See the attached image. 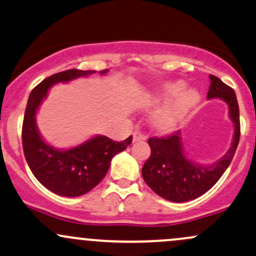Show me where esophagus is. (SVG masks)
I'll return each instance as SVG.
<instances>
[{"label": "esophagus", "mask_w": 256, "mask_h": 256, "mask_svg": "<svg viewBox=\"0 0 256 256\" xmlns=\"http://www.w3.org/2000/svg\"><path fill=\"white\" fill-rule=\"evenodd\" d=\"M147 136L144 134L140 132V131H134V142H138V141H146Z\"/></svg>", "instance_id": "obj_1"}]
</instances>
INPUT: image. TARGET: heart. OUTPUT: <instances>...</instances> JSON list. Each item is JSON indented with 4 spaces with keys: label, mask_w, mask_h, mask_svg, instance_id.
Returning a JSON list of instances; mask_svg holds the SVG:
<instances>
[{
    "label": "heart",
    "mask_w": 256,
    "mask_h": 256,
    "mask_svg": "<svg viewBox=\"0 0 256 256\" xmlns=\"http://www.w3.org/2000/svg\"><path fill=\"white\" fill-rule=\"evenodd\" d=\"M180 86L181 84H166L165 86L156 90L148 100V106L156 104V103L166 100L168 97L172 96ZM198 100L199 96L194 90H182L166 106L160 108L153 115V125L159 130H170L193 106L196 104Z\"/></svg>",
    "instance_id": "1"
}]
</instances>
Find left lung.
Returning a JSON list of instances; mask_svg holds the SVG:
<instances>
[{
	"mask_svg": "<svg viewBox=\"0 0 256 256\" xmlns=\"http://www.w3.org/2000/svg\"><path fill=\"white\" fill-rule=\"evenodd\" d=\"M208 100L220 98L228 106V115L234 126L231 148L222 158L209 165H200L184 156L181 131L166 137H150V156L142 168L146 184L156 194L175 203L193 200L208 192L224 175L238 147L240 137V108L234 91L218 78L210 75Z\"/></svg>",
	"mask_w": 256,
	"mask_h": 256,
	"instance_id": "1",
	"label": "left lung"
}]
</instances>
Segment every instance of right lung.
<instances>
[{
	"mask_svg": "<svg viewBox=\"0 0 256 256\" xmlns=\"http://www.w3.org/2000/svg\"><path fill=\"white\" fill-rule=\"evenodd\" d=\"M102 70L100 74H106ZM94 70L70 69L44 78L30 94L24 114L23 150L28 165L36 178L50 192L63 196H78L90 192L106 175L115 154L125 150L132 137L116 142L106 136L87 140L69 150H57L44 141L36 125V112L54 84L69 82L94 74Z\"/></svg>",
	"mask_w": 256,
	"mask_h": 256,
	"instance_id": "1",
	"label": "right lung"
}]
</instances>
